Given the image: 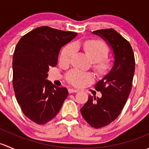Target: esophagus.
Returning <instances> with one entry per match:
<instances>
[{"label": "esophagus", "instance_id": "obj_1", "mask_svg": "<svg viewBox=\"0 0 149 149\" xmlns=\"http://www.w3.org/2000/svg\"><path fill=\"white\" fill-rule=\"evenodd\" d=\"M79 91V90L78 89H75V88H68V92L70 93H73V92H78Z\"/></svg>", "mask_w": 149, "mask_h": 149}]
</instances>
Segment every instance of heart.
<instances>
[{
  "mask_svg": "<svg viewBox=\"0 0 149 149\" xmlns=\"http://www.w3.org/2000/svg\"><path fill=\"white\" fill-rule=\"evenodd\" d=\"M81 45L79 42L72 43L66 45L61 51L60 62L63 64H68L71 61L77 48ZM84 52L89 57L93 63V67L98 71H104L109 67V61L106 56L108 54L107 46L100 40H87L82 45ZM94 77L89 73H86L75 68L68 72L67 80L69 83L76 86H82L92 81Z\"/></svg>",
  "mask_w": 149,
  "mask_h": 149,
  "instance_id": "1",
  "label": "heart"
}]
</instances>
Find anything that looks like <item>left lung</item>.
I'll return each instance as SVG.
<instances>
[{
    "label": "left lung",
    "mask_w": 149,
    "mask_h": 149,
    "mask_svg": "<svg viewBox=\"0 0 149 149\" xmlns=\"http://www.w3.org/2000/svg\"><path fill=\"white\" fill-rule=\"evenodd\" d=\"M112 47L115 61L110 71L95 85L100 98L88 96L81 113L91 127L100 128L110 124L120 115L132 88L135 58L130 44L113 29L93 31Z\"/></svg>",
    "instance_id": "1"
}]
</instances>
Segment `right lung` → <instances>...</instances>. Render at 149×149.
Here are the masks:
<instances>
[{
    "instance_id": "add662e5",
    "label": "right lung",
    "mask_w": 149,
    "mask_h": 149,
    "mask_svg": "<svg viewBox=\"0 0 149 149\" xmlns=\"http://www.w3.org/2000/svg\"><path fill=\"white\" fill-rule=\"evenodd\" d=\"M77 33L43 26L24 35L13 57V86L25 116L44 125L56 116L68 97L67 88L46 80L50 67L58 63L61 47Z\"/></svg>"
}]
</instances>
